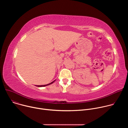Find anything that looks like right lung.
Here are the masks:
<instances>
[{"mask_svg": "<svg viewBox=\"0 0 128 128\" xmlns=\"http://www.w3.org/2000/svg\"><path fill=\"white\" fill-rule=\"evenodd\" d=\"M56 80H54L53 82H50V84H46V85H40V86H38V87H42V86H48V85H50V84H52L54 81H55Z\"/></svg>", "mask_w": 128, "mask_h": 128, "instance_id": "right-lung-1", "label": "right lung"}]
</instances>
